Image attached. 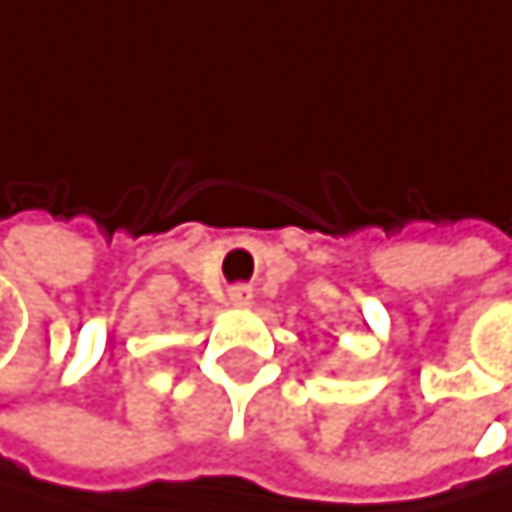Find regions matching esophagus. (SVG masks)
<instances>
[{
  "instance_id": "1",
  "label": "esophagus",
  "mask_w": 512,
  "mask_h": 512,
  "mask_svg": "<svg viewBox=\"0 0 512 512\" xmlns=\"http://www.w3.org/2000/svg\"><path fill=\"white\" fill-rule=\"evenodd\" d=\"M228 299H232V305H250L253 293H250V287H232V293H228Z\"/></svg>"
}]
</instances>
